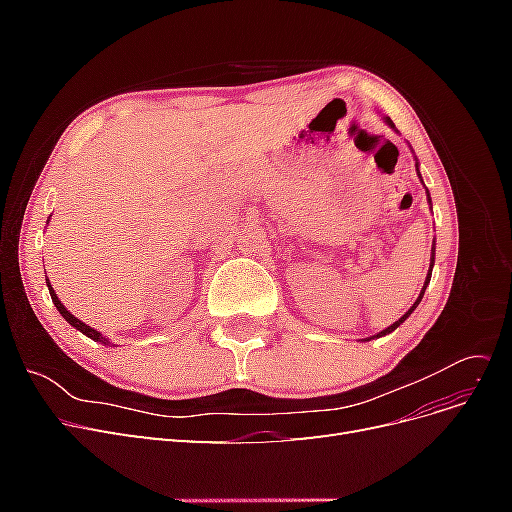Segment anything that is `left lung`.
Instances as JSON below:
<instances>
[{
    "instance_id": "obj_1",
    "label": "left lung",
    "mask_w": 512,
    "mask_h": 512,
    "mask_svg": "<svg viewBox=\"0 0 512 512\" xmlns=\"http://www.w3.org/2000/svg\"><path fill=\"white\" fill-rule=\"evenodd\" d=\"M386 123H389V126H391V128H395V126H393V121H391V119H386ZM427 196H429V194H427ZM429 203H431V198H429ZM433 252H436V247H431V265H429V273H427V280H425V286H423L421 294H418V299L414 301V305H412V307L408 309V312H406L404 316H401V318H399L397 322H393V324H391V327H386L384 331H380V333H378L376 337H382V335H389V333H393V331H395V329L399 327V324H401V322H404V320H406V318H408V316H410V314L414 312V309H416V305H418V303H421V299H423V294H425V288H427V284H429V280H431V269H433ZM369 339H374V337H369Z\"/></svg>"
}]
</instances>
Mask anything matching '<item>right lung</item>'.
I'll return each instance as SVG.
<instances>
[{
	"mask_svg": "<svg viewBox=\"0 0 512 512\" xmlns=\"http://www.w3.org/2000/svg\"><path fill=\"white\" fill-rule=\"evenodd\" d=\"M46 286H49V292H51V299H53V303H55V307H57V312L61 314V316H64L70 324H72V327H76V329H79L81 333H85L87 337H91V339H94V342H100V344H104V346H113L111 342H108V339L106 337H102V333H98L96 329H91V327H87V324L85 322H81L79 318H76V316H72L70 312H68V309L64 307V303H61L59 299H57V294H55V290L51 288V284H49V280H46Z\"/></svg>",
	"mask_w": 512,
	"mask_h": 512,
	"instance_id": "obj_1",
	"label": "right lung"
}]
</instances>
